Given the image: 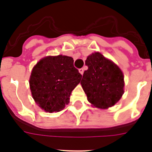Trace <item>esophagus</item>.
<instances>
[{
  "label": "esophagus",
  "instance_id": "1",
  "mask_svg": "<svg viewBox=\"0 0 152 152\" xmlns=\"http://www.w3.org/2000/svg\"><path fill=\"white\" fill-rule=\"evenodd\" d=\"M84 68H80V69H79V72H80L81 75H83V74H84Z\"/></svg>",
  "mask_w": 152,
  "mask_h": 152
}]
</instances>
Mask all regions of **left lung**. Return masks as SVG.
<instances>
[{
  "label": "left lung",
  "mask_w": 152,
  "mask_h": 152,
  "mask_svg": "<svg viewBox=\"0 0 152 152\" xmlns=\"http://www.w3.org/2000/svg\"><path fill=\"white\" fill-rule=\"evenodd\" d=\"M85 64L88 69L84 72L80 84L88 101L101 109L115 105L124 93L121 70L99 52L88 56Z\"/></svg>",
  "instance_id": "left-lung-1"
}]
</instances>
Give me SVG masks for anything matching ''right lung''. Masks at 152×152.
Masks as SVG:
<instances>
[{
    "label": "right lung",
    "instance_id": "right-lung-1",
    "mask_svg": "<svg viewBox=\"0 0 152 152\" xmlns=\"http://www.w3.org/2000/svg\"><path fill=\"white\" fill-rule=\"evenodd\" d=\"M82 75L66 56H48L33 68L29 86L36 103L46 112L60 111L69 103L72 91Z\"/></svg>",
    "mask_w": 152,
    "mask_h": 152
}]
</instances>
